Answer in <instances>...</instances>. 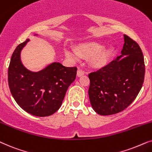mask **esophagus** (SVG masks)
I'll list each match as a JSON object with an SVG mask.
<instances>
[{
	"label": "esophagus",
	"instance_id": "34e87169",
	"mask_svg": "<svg viewBox=\"0 0 152 152\" xmlns=\"http://www.w3.org/2000/svg\"><path fill=\"white\" fill-rule=\"evenodd\" d=\"M84 74H85V72H84L83 70H81V69H78V70L77 71V76H78V77H80V76H83Z\"/></svg>",
	"mask_w": 152,
	"mask_h": 152
}]
</instances>
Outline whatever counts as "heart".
I'll use <instances>...</instances> for the list:
<instances>
[{
	"label": "heart",
	"instance_id": "1",
	"mask_svg": "<svg viewBox=\"0 0 152 152\" xmlns=\"http://www.w3.org/2000/svg\"><path fill=\"white\" fill-rule=\"evenodd\" d=\"M104 45L98 42L83 44L78 48V52L84 57H92V62L96 65H102L108 61L110 51L108 49H104ZM74 50H66L65 56L74 61H78L80 55Z\"/></svg>",
	"mask_w": 152,
	"mask_h": 152
}]
</instances>
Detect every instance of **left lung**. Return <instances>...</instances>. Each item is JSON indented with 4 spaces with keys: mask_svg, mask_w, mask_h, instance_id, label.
Returning a JSON list of instances; mask_svg holds the SVG:
<instances>
[{
    "mask_svg": "<svg viewBox=\"0 0 152 152\" xmlns=\"http://www.w3.org/2000/svg\"><path fill=\"white\" fill-rule=\"evenodd\" d=\"M121 55L101 69L88 75L89 98L101 115L116 114L136 98L145 78V62L140 46L126 35Z\"/></svg>",
    "mask_w": 152,
    "mask_h": 152,
    "instance_id": "8db88e82",
    "label": "left lung"
}]
</instances>
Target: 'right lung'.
Masks as SVG:
<instances>
[{
	"label": "right lung",
	"instance_id": "add662e5",
	"mask_svg": "<svg viewBox=\"0 0 152 152\" xmlns=\"http://www.w3.org/2000/svg\"><path fill=\"white\" fill-rule=\"evenodd\" d=\"M29 41L27 39L17 46L12 56L8 69L10 90L26 112L37 117L49 116L61 106L69 86L76 78L77 68L54 62L38 72L29 70L21 59L22 50Z\"/></svg>",
	"mask_w": 152,
	"mask_h": 152
}]
</instances>
